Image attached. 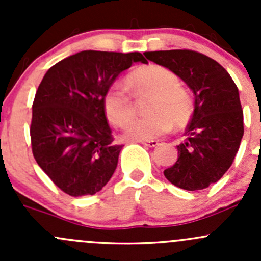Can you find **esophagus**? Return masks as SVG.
Here are the masks:
<instances>
[{
    "instance_id": "34e87169",
    "label": "esophagus",
    "mask_w": 261,
    "mask_h": 261,
    "mask_svg": "<svg viewBox=\"0 0 261 261\" xmlns=\"http://www.w3.org/2000/svg\"><path fill=\"white\" fill-rule=\"evenodd\" d=\"M140 144H143L144 146L147 147H155L156 145H159V141L156 140H146V141H139Z\"/></svg>"
}]
</instances>
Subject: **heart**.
Segmentation results:
<instances>
[{
  "instance_id": "obj_1",
  "label": "heart",
  "mask_w": 261,
  "mask_h": 261,
  "mask_svg": "<svg viewBox=\"0 0 261 261\" xmlns=\"http://www.w3.org/2000/svg\"><path fill=\"white\" fill-rule=\"evenodd\" d=\"M128 82L140 96H152L147 117L134 118L135 106L127 89L120 83H112L103 94V110L107 120L115 126H122L123 138L133 141L152 140L168 133L174 125L181 126L192 114V99L188 92L179 87V80L168 68L147 65L131 73Z\"/></svg>"
}]
</instances>
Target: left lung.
Listing matches in <instances>:
<instances>
[{"label":"left lung","mask_w":261,"mask_h":261,"mask_svg":"<svg viewBox=\"0 0 261 261\" xmlns=\"http://www.w3.org/2000/svg\"><path fill=\"white\" fill-rule=\"evenodd\" d=\"M144 55L168 68L194 94V111L178 160L164 170L175 187L199 191L222 178L235 159L244 135L239 89L216 60L193 50H159Z\"/></svg>","instance_id":"8db88e82"}]
</instances>
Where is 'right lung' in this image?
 Listing matches in <instances>:
<instances>
[{"label": "right lung", "mask_w": 261, "mask_h": 261, "mask_svg": "<svg viewBox=\"0 0 261 261\" xmlns=\"http://www.w3.org/2000/svg\"><path fill=\"white\" fill-rule=\"evenodd\" d=\"M141 53L83 50L45 73L33 103L31 147L53 183L73 197L101 191L117 167L122 145L114 144L103 94Z\"/></svg>", "instance_id": "obj_1"}]
</instances>
